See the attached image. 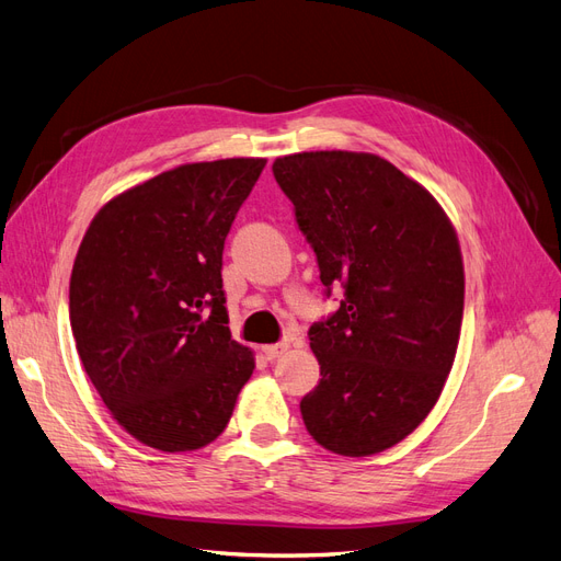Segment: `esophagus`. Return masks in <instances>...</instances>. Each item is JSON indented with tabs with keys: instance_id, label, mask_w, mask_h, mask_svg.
Returning <instances> with one entry per match:
<instances>
[{
	"instance_id": "esophagus-1",
	"label": "esophagus",
	"mask_w": 561,
	"mask_h": 561,
	"mask_svg": "<svg viewBox=\"0 0 561 561\" xmlns=\"http://www.w3.org/2000/svg\"><path fill=\"white\" fill-rule=\"evenodd\" d=\"M287 344H268V346H264L262 351H264V355H266V360H276V358H280V355H285L287 353Z\"/></svg>"
}]
</instances>
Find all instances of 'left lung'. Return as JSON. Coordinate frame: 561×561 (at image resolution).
I'll return each instance as SVG.
<instances>
[{
  "label": "left lung",
  "instance_id": "left-lung-1",
  "mask_svg": "<svg viewBox=\"0 0 561 561\" xmlns=\"http://www.w3.org/2000/svg\"><path fill=\"white\" fill-rule=\"evenodd\" d=\"M320 280L344 287L309 330L318 386L301 419L318 445L369 456L398 445L435 407L463 320V260L445 210L393 163L358 151L274 161Z\"/></svg>",
  "mask_w": 561,
  "mask_h": 561
}]
</instances>
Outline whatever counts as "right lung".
Segmentation results:
<instances>
[{"label": "right lung", "instance_id": "right-lung-1", "mask_svg": "<svg viewBox=\"0 0 561 561\" xmlns=\"http://www.w3.org/2000/svg\"><path fill=\"white\" fill-rule=\"evenodd\" d=\"M266 159L184 163L100 208L70 278L79 358L142 445L192 451L227 428L254 369L233 342L222 252Z\"/></svg>", "mask_w": 561, "mask_h": 561}]
</instances>
